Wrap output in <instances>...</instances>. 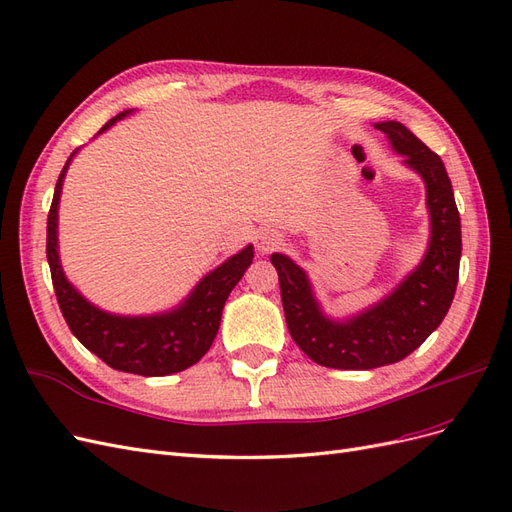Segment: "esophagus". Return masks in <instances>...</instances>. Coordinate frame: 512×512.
I'll return each instance as SVG.
<instances>
[{"instance_id":"34e87169","label":"esophagus","mask_w":512,"mask_h":512,"mask_svg":"<svg viewBox=\"0 0 512 512\" xmlns=\"http://www.w3.org/2000/svg\"><path fill=\"white\" fill-rule=\"evenodd\" d=\"M282 241H284L282 235L275 228H265V230L258 232L256 247H258L260 254H271L273 250H277V247L282 245Z\"/></svg>"}]
</instances>
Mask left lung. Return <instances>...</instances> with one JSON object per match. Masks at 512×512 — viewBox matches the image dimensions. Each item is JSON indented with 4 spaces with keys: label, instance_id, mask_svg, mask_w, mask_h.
Segmentation results:
<instances>
[{
    "label": "left lung",
    "instance_id": "left-lung-1",
    "mask_svg": "<svg viewBox=\"0 0 512 512\" xmlns=\"http://www.w3.org/2000/svg\"><path fill=\"white\" fill-rule=\"evenodd\" d=\"M376 128L425 181L431 237L421 265L380 303L331 320L322 314L305 271L284 254L271 256L292 339L314 363L333 369H374L406 359L440 327L459 280L461 220L444 162L404 123L382 121Z\"/></svg>",
    "mask_w": 512,
    "mask_h": 512
}]
</instances>
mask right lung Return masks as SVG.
<instances>
[{
	"mask_svg": "<svg viewBox=\"0 0 512 512\" xmlns=\"http://www.w3.org/2000/svg\"><path fill=\"white\" fill-rule=\"evenodd\" d=\"M123 111L108 119V130L119 119L130 115ZM76 156V149L61 170L55 185L53 203L46 222V258H49L57 303L74 337L96 356L117 371L138 376H168L198 363L211 348L220 329L222 309L230 290L239 284L245 269L252 265L254 247L247 245L230 256L218 269L207 273L179 307L151 316H115L91 305L64 275L57 250V211L61 185L66 170Z\"/></svg>",
	"mask_w": 512,
	"mask_h": 512,
	"instance_id": "add662e5",
	"label": "right lung"
}]
</instances>
